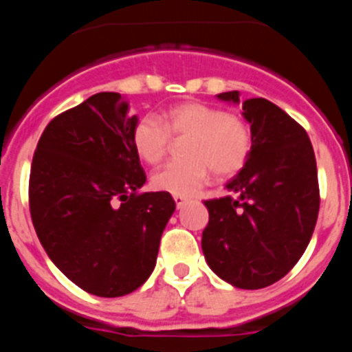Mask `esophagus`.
<instances>
[{"mask_svg": "<svg viewBox=\"0 0 352 352\" xmlns=\"http://www.w3.org/2000/svg\"><path fill=\"white\" fill-rule=\"evenodd\" d=\"M174 203H176V206L182 208L183 204L186 203V197L185 195H174Z\"/></svg>", "mask_w": 352, "mask_h": 352, "instance_id": "obj_1", "label": "esophagus"}]
</instances>
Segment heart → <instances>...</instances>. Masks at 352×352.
I'll return each mask as SVG.
<instances>
[{"label": "heart", "instance_id": "heart-1", "mask_svg": "<svg viewBox=\"0 0 352 352\" xmlns=\"http://www.w3.org/2000/svg\"><path fill=\"white\" fill-rule=\"evenodd\" d=\"M170 138H188L185 160L169 162L157 170L151 183L157 190L173 195H192L206 183L213 170L229 178L243 169L252 151V132L243 120L214 105L185 102L167 109L162 121L142 118L133 129V149L146 164L166 157Z\"/></svg>", "mask_w": 352, "mask_h": 352}]
</instances>
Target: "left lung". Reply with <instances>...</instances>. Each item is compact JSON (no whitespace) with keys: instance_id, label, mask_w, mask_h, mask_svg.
Instances as JSON below:
<instances>
[{"instance_id":"8db88e82","label":"left lung","mask_w":352,"mask_h":352,"mask_svg":"<svg viewBox=\"0 0 352 352\" xmlns=\"http://www.w3.org/2000/svg\"><path fill=\"white\" fill-rule=\"evenodd\" d=\"M239 104L238 91L217 95ZM252 151L227 183L236 197L204 201L210 222L203 231L206 263L239 289L280 280L303 256L319 213V183L312 142L301 125L266 98L243 102Z\"/></svg>"}]
</instances>
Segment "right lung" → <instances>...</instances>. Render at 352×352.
<instances>
[{"instance_id":"right-lung-1","label":"right lung","mask_w":352,"mask_h":352,"mask_svg":"<svg viewBox=\"0 0 352 352\" xmlns=\"http://www.w3.org/2000/svg\"><path fill=\"white\" fill-rule=\"evenodd\" d=\"M138 121L120 93H96L56 116L33 155L36 236L56 268L95 296H125L148 280L176 210L169 192H139Z\"/></svg>"}]
</instances>
